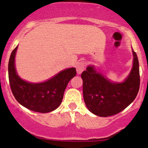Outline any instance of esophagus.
Listing matches in <instances>:
<instances>
[{
  "label": "esophagus",
  "instance_id": "obj_1",
  "mask_svg": "<svg viewBox=\"0 0 148 148\" xmlns=\"http://www.w3.org/2000/svg\"><path fill=\"white\" fill-rule=\"evenodd\" d=\"M85 64L84 62H79L77 64H76V72H77V74H81L83 71L85 69Z\"/></svg>",
  "mask_w": 148,
  "mask_h": 148
}]
</instances>
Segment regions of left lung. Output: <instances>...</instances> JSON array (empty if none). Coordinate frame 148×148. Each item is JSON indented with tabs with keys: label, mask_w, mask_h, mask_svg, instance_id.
<instances>
[{
	"label": "left lung",
	"mask_w": 148,
	"mask_h": 148,
	"mask_svg": "<svg viewBox=\"0 0 148 148\" xmlns=\"http://www.w3.org/2000/svg\"><path fill=\"white\" fill-rule=\"evenodd\" d=\"M134 56L133 67L123 83L111 82L88 66L81 74L85 103L90 111L100 117H108L123 111L136 97L140 87L138 57Z\"/></svg>",
	"instance_id": "left-lung-1"
}]
</instances>
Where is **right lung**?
Listing matches in <instances>:
<instances>
[{
  "instance_id": "1",
  "label": "right lung",
  "mask_w": 148,
  "mask_h": 148,
  "mask_svg": "<svg viewBox=\"0 0 148 148\" xmlns=\"http://www.w3.org/2000/svg\"><path fill=\"white\" fill-rule=\"evenodd\" d=\"M18 46L12 52L8 64L9 82L13 95L20 104L39 113H49L60 105L69 81L76 76L74 67L64 69L45 82L33 84L23 81L16 73L14 58Z\"/></svg>"
}]
</instances>
